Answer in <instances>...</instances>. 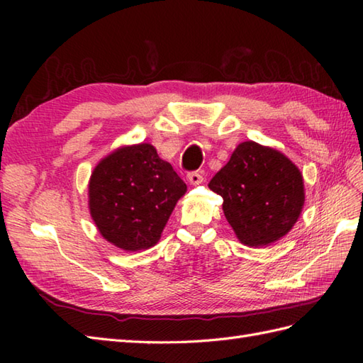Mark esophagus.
I'll return each instance as SVG.
<instances>
[{
    "label": "esophagus",
    "instance_id": "obj_1",
    "mask_svg": "<svg viewBox=\"0 0 363 363\" xmlns=\"http://www.w3.org/2000/svg\"><path fill=\"white\" fill-rule=\"evenodd\" d=\"M187 179L190 184H194V186H198V184L203 182V174L199 172H189L187 173Z\"/></svg>",
    "mask_w": 363,
    "mask_h": 363
}]
</instances>
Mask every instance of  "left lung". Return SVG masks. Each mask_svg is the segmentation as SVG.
I'll list each match as a JSON object with an SVG mask.
<instances>
[{"label":"left lung","instance_id":"obj_1","mask_svg":"<svg viewBox=\"0 0 363 363\" xmlns=\"http://www.w3.org/2000/svg\"><path fill=\"white\" fill-rule=\"evenodd\" d=\"M209 189L223 198L226 220L248 246L279 240L295 225L304 204L299 169L279 151L256 142L238 145Z\"/></svg>","mask_w":363,"mask_h":363}]
</instances>
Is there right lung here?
I'll use <instances>...</instances> for the list:
<instances>
[{
	"label": "right lung",
	"instance_id": "add662e5",
	"mask_svg": "<svg viewBox=\"0 0 363 363\" xmlns=\"http://www.w3.org/2000/svg\"><path fill=\"white\" fill-rule=\"evenodd\" d=\"M187 186L154 146L120 148L96 165L89 186L90 213L107 242L121 250L156 243Z\"/></svg>",
	"mask_w": 363,
	"mask_h": 363
}]
</instances>
